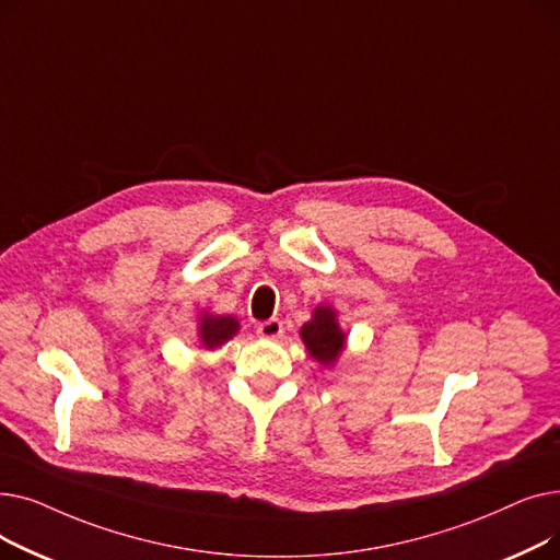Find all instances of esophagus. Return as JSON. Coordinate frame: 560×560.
<instances>
[{"label": "esophagus", "instance_id": "esophagus-1", "mask_svg": "<svg viewBox=\"0 0 560 560\" xmlns=\"http://www.w3.org/2000/svg\"><path fill=\"white\" fill-rule=\"evenodd\" d=\"M256 334L260 338H279L283 334V322L277 319V317L265 319V322H260V325L256 327Z\"/></svg>", "mask_w": 560, "mask_h": 560}]
</instances>
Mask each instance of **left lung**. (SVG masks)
I'll use <instances>...</instances> for the list:
<instances>
[{"label": "left lung", "instance_id": "left-lung-1", "mask_svg": "<svg viewBox=\"0 0 560 560\" xmlns=\"http://www.w3.org/2000/svg\"><path fill=\"white\" fill-rule=\"evenodd\" d=\"M302 338L311 351V357L319 363H334L345 345V334L336 325V313L329 306H319L313 319L302 327Z\"/></svg>", "mask_w": 560, "mask_h": 560}]
</instances>
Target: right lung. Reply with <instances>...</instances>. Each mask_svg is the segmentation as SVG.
Wrapping results in <instances>:
<instances>
[{
	"label": "right lung",
	"mask_w": 560,
	"mask_h": 560,
	"mask_svg": "<svg viewBox=\"0 0 560 560\" xmlns=\"http://www.w3.org/2000/svg\"><path fill=\"white\" fill-rule=\"evenodd\" d=\"M235 331H238V319L233 317H201V327H199V338L201 342L213 349L220 347L222 342H226Z\"/></svg>",
	"instance_id": "obj_1"
}]
</instances>
